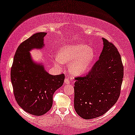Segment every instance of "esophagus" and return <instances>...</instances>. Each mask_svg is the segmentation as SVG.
Masks as SVG:
<instances>
[{"instance_id":"esophagus-1","label":"esophagus","mask_w":135,"mask_h":135,"mask_svg":"<svg viewBox=\"0 0 135 135\" xmlns=\"http://www.w3.org/2000/svg\"><path fill=\"white\" fill-rule=\"evenodd\" d=\"M64 83L66 84H69L71 83V81H70L69 78H66L65 80H64Z\"/></svg>"}]
</instances>
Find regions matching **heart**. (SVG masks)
I'll use <instances>...</instances> for the list:
<instances>
[{
    "label": "heart",
    "instance_id": "b5f03b06",
    "mask_svg": "<svg viewBox=\"0 0 135 135\" xmlns=\"http://www.w3.org/2000/svg\"><path fill=\"white\" fill-rule=\"evenodd\" d=\"M95 58V51L87 45L75 44L65 45L58 53V58L54 60L55 65L62 63L69 64V71L74 75H80L87 71Z\"/></svg>",
    "mask_w": 135,
    "mask_h": 135
}]
</instances>
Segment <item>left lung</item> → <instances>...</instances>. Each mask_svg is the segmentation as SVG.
Listing matches in <instances>:
<instances>
[{"instance_id": "8db88e82", "label": "left lung", "mask_w": 135, "mask_h": 135, "mask_svg": "<svg viewBox=\"0 0 135 135\" xmlns=\"http://www.w3.org/2000/svg\"><path fill=\"white\" fill-rule=\"evenodd\" d=\"M99 60L84 76L75 78L74 108L84 119L98 117L115 104L120 94L123 66L112 42L103 38Z\"/></svg>"}]
</instances>
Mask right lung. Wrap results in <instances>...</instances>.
<instances>
[{"label":"right lung","instance_id":"obj_1","mask_svg":"<svg viewBox=\"0 0 135 135\" xmlns=\"http://www.w3.org/2000/svg\"><path fill=\"white\" fill-rule=\"evenodd\" d=\"M46 32H38L18 47L11 68V81L18 105L27 113L42 115L50 109L55 91L64 83V74L53 75L31 60L29 51L44 47Z\"/></svg>","mask_w":135,"mask_h":135}]
</instances>
